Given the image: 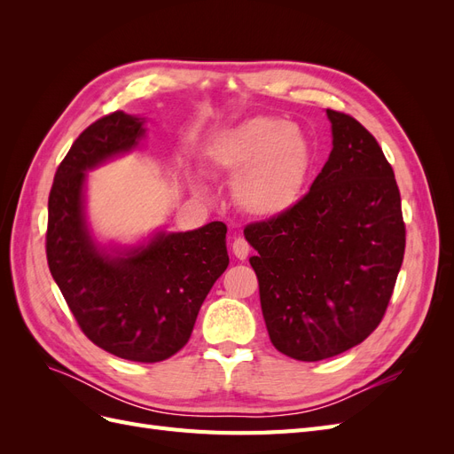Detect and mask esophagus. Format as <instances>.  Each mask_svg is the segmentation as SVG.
<instances>
[{"mask_svg": "<svg viewBox=\"0 0 454 454\" xmlns=\"http://www.w3.org/2000/svg\"><path fill=\"white\" fill-rule=\"evenodd\" d=\"M232 254H235L239 259H246L250 254V244L246 242V239L239 237L232 240Z\"/></svg>", "mask_w": 454, "mask_h": 454, "instance_id": "34e87169", "label": "esophagus"}]
</instances>
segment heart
<instances>
[{
	"instance_id": "b5f03b06",
	"label": "heart",
	"mask_w": 454,
	"mask_h": 454,
	"mask_svg": "<svg viewBox=\"0 0 454 454\" xmlns=\"http://www.w3.org/2000/svg\"><path fill=\"white\" fill-rule=\"evenodd\" d=\"M219 174L237 177L232 199L254 217H280L305 193L312 145L305 132L280 117L259 115L219 132L208 144Z\"/></svg>"
}]
</instances>
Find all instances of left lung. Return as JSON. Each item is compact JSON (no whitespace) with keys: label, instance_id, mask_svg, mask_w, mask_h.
<instances>
[{"label":"left lung","instance_id":"8db88e82","mask_svg":"<svg viewBox=\"0 0 454 454\" xmlns=\"http://www.w3.org/2000/svg\"><path fill=\"white\" fill-rule=\"evenodd\" d=\"M325 114L333 149L309 193L244 229L270 342L299 362L332 358L375 332L405 252L400 189L375 136Z\"/></svg>","mask_w":454,"mask_h":454}]
</instances>
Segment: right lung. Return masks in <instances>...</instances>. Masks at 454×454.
<instances>
[{
	"label": "right lung",
	"instance_id": "add662e5",
	"mask_svg": "<svg viewBox=\"0 0 454 454\" xmlns=\"http://www.w3.org/2000/svg\"><path fill=\"white\" fill-rule=\"evenodd\" d=\"M144 119L114 112L79 134L49 195L47 263L75 322L96 347L155 364L182 350L214 282L229 265L227 225L159 232L145 246L107 254L83 212L87 170L138 145Z\"/></svg>",
	"mask_w": 454,
	"mask_h": 454
}]
</instances>
